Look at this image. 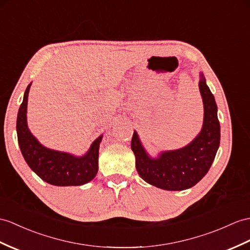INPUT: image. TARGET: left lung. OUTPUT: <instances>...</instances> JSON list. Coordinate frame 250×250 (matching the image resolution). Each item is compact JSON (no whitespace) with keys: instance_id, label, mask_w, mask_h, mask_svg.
I'll list each match as a JSON object with an SVG mask.
<instances>
[{"instance_id":"1","label":"left lung","mask_w":250,"mask_h":250,"mask_svg":"<svg viewBox=\"0 0 250 250\" xmlns=\"http://www.w3.org/2000/svg\"><path fill=\"white\" fill-rule=\"evenodd\" d=\"M199 90L205 109L203 129L184 148L164 151L158 159H151L140 143L137 132H133L131 149L136 156L137 171L149 185L167 191H181L195 186L208 173L220 146L221 126L214 96L203 74Z\"/></svg>"}]
</instances>
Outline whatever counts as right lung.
<instances>
[{"mask_svg": "<svg viewBox=\"0 0 250 250\" xmlns=\"http://www.w3.org/2000/svg\"><path fill=\"white\" fill-rule=\"evenodd\" d=\"M30 83L24 93L17 118L18 142L28 167L45 182L54 186H82L92 180L99 171V148L102 136L88 153L77 158L42 146L27 128L26 108Z\"/></svg>", "mask_w": 250, "mask_h": 250, "instance_id": "1", "label": "right lung"}]
</instances>
